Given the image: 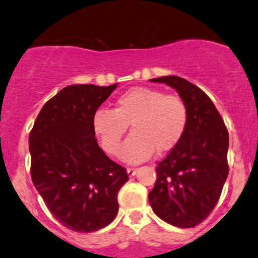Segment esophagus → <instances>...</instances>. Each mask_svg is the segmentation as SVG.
<instances>
[{
    "label": "esophagus",
    "instance_id": "1",
    "mask_svg": "<svg viewBox=\"0 0 258 258\" xmlns=\"http://www.w3.org/2000/svg\"><path fill=\"white\" fill-rule=\"evenodd\" d=\"M136 172H137V169H135V167H128V169H127V174H128L130 177L134 176Z\"/></svg>",
    "mask_w": 258,
    "mask_h": 258
}]
</instances>
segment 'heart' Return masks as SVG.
<instances>
[{"label":"heart","instance_id":"b5f03b06","mask_svg":"<svg viewBox=\"0 0 258 258\" xmlns=\"http://www.w3.org/2000/svg\"><path fill=\"white\" fill-rule=\"evenodd\" d=\"M187 122L189 109L181 97L136 87L121 94L113 109H98L92 118V127L104 151L119 156L122 140L131 124L132 135L122 157L136 164L155 151L159 155L171 151L181 141Z\"/></svg>","mask_w":258,"mask_h":258}]
</instances>
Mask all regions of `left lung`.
I'll return each instance as SVG.
<instances>
[{
  "label": "left lung",
  "instance_id": "obj_1",
  "mask_svg": "<svg viewBox=\"0 0 258 258\" xmlns=\"http://www.w3.org/2000/svg\"><path fill=\"white\" fill-rule=\"evenodd\" d=\"M151 82L176 89L189 109V122L181 141L157 164L149 201L162 221L191 228L213 211L228 176V130L212 99L199 87L175 76Z\"/></svg>",
  "mask_w": 258,
  "mask_h": 258
}]
</instances>
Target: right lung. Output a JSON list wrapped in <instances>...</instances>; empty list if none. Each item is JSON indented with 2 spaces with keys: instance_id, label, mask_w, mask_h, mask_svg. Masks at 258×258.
I'll return each mask as SVG.
<instances>
[{
  "instance_id": "right-lung-1",
  "label": "right lung",
  "mask_w": 258,
  "mask_h": 258,
  "mask_svg": "<svg viewBox=\"0 0 258 258\" xmlns=\"http://www.w3.org/2000/svg\"><path fill=\"white\" fill-rule=\"evenodd\" d=\"M117 84H74L44 104L30 131L31 179L57 222L79 233L108 226L126 169L98 146L92 118Z\"/></svg>"
}]
</instances>
